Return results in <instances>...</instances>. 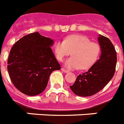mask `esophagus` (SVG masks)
I'll list each match as a JSON object with an SVG mask.
<instances>
[{"mask_svg": "<svg viewBox=\"0 0 124 124\" xmlns=\"http://www.w3.org/2000/svg\"><path fill=\"white\" fill-rule=\"evenodd\" d=\"M61 70H62L63 72H65V73H68V72H69V71H68V70H65V68H61Z\"/></svg>", "mask_w": 124, "mask_h": 124, "instance_id": "esophagus-1", "label": "esophagus"}]
</instances>
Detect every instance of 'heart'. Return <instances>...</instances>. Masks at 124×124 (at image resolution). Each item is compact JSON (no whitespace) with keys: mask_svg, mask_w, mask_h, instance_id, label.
I'll list each match as a JSON object with an SVG mask.
<instances>
[{"mask_svg":"<svg viewBox=\"0 0 124 124\" xmlns=\"http://www.w3.org/2000/svg\"><path fill=\"white\" fill-rule=\"evenodd\" d=\"M57 59L62 61L72 52V57L65 61L68 69L86 70L97 61L101 53L99 44L92 42L88 38L83 35L69 36L65 41H57L54 45Z\"/></svg>","mask_w":124,"mask_h":124,"instance_id":"heart-1","label":"heart"}]
</instances>
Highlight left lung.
<instances>
[{
    "instance_id": "8db88e82",
    "label": "left lung",
    "mask_w": 124,
    "mask_h": 124,
    "mask_svg": "<svg viewBox=\"0 0 124 124\" xmlns=\"http://www.w3.org/2000/svg\"><path fill=\"white\" fill-rule=\"evenodd\" d=\"M98 40L101 47L100 59L88 71L79 75L70 86L76 95H93L104 88L114 76L117 60L115 48L107 37L99 35Z\"/></svg>"
}]
</instances>
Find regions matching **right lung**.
I'll return each instance as SVG.
<instances>
[{"label":"right lung","instance_id":"1","mask_svg":"<svg viewBox=\"0 0 124 124\" xmlns=\"http://www.w3.org/2000/svg\"><path fill=\"white\" fill-rule=\"evenodd\" d=\"M53 42L36 32L24 36L12 46L8 60L9 75L14 86L25 95L42 93L50 74L61 69L50 48Z\"/></svg>","mask_w":124,"mask_h":124}]
</instances>
